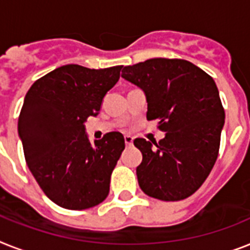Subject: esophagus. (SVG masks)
<instances>
[{
	"instance_id": "34e87169",
	"label": "esophagus",
	"mask_w": 250,
	"mask_h": 250,
	"mask_svg": "<svg viewBox=\"0 0 250 250\" xmlns=\"http://www.w3.org/2000/svg\"><path fill=\"white\" fill-rule=\"evenodd\" d=\"M124 140H125V144H126L127 147L133 144V138L130 137V135H125V137H124Z\"/></svg>"
}]
</instances>
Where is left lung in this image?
I'll return each instance as SVG.
<instances>
[{"label": "left lung", "instance_id": "1", "mask_svg": "<svg viewBox=\"0 0 250 250\" xmlns=\"http://www.w3.org/2000/svg\"><path fill=\"white\" fill-rule=\"evenodd\" d=\"M124 79L147 96L148 120L166 133L160 142L135 139L143 154L138 183L147 195L174 202L201 188L217 160L225 110L212 76L181 59L125 66Z\"/></svg>", "mask_w": 250, "mask_h": 250}]
</instances>
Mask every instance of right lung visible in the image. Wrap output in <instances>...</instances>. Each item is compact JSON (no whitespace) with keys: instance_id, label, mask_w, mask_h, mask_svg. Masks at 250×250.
<instances>
[{"instance_id":"add662e5","label":"right lung","mask_w":250,"mask_h":250,"mask_svg":"<svg viewBox=\"0 0 250 250\" xmlns=\"http://www.w3.org/2000/svg\"><path fill=\"white\" fill-rule=\"evenodd\" d=\"M123 66L57 67L34 82L18 130L29 170L47 197L66 209H86L106 199L125 140L111 131L90 144L84 123L97 116Z\"/></svg>"}]
</instances>
